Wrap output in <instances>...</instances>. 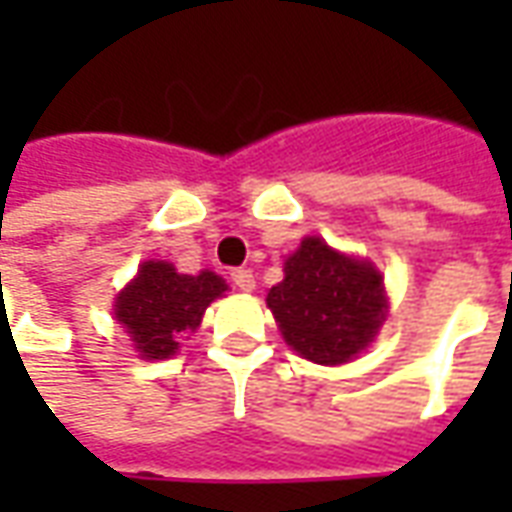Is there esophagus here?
I'll return each mask as SVG.
<instances>
[{
  "mask_svg": "<svg viewBox=\"0 0 512 512\" xmlns=\"http://www.w3.org/2000/svg\"><path fill=\"white\" fill-rule=\"evenodd\" d=\"M230 282H233V288L238 290H252L255 288V274H252L249 268H235L233 274H230Z\"/></svg>",
  "mask_w": 512,
  "mask_h": 512,
  "instance_id": "obj_1",
  "label": "esophagus"
}]
</instances>
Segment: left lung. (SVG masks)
Listing matches in <instances>:
<instances>
[{
    "label": "left lung",
    "instance_id": "1",
    "mask_svg": "<svg viewBox=\"0 0 512 512\" xmlns=\"http://www.w3.org/2000/svg\"><path fill=\"white\" fill-rule=\"evenodd\" d=\"M285 343L318 365L354 359L384 323V282L376 268L321 238H304L285 260V279L268 290Z\"/></svg>",
    "mask_w": 512,
    "mask_h": 512
}]
</instances>
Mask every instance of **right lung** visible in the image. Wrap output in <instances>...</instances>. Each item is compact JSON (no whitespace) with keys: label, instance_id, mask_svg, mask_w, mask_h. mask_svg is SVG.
<instances>
[{"label":"right lung","instance_id":"obj_1","mask_svg":"<svg viewBox=\"0 0 512 512\" xmlns=\"http://www.w3.org/2000/svg\"><path fill=\"white\" fill-rule=\"evenodd\" d=\"M224 290V279L213 271L191 277L178 274L172 263L150 260L117 296L115 318L128 329L139 356L169 359L178 351V340L200 326L205 307Z\"/></svg>","mask_w":512,"mask_h":512}]
</instances>
